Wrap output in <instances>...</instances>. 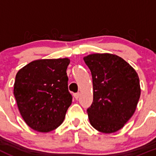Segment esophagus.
Wrapping results in <instances>:
<instances>
[{"instance_id":"1","label":"esophagus","mask_w":156,"mask_h":156,"mask_svg":"<svg viewBox=\"0 0 156 156\" xmlns=\"http://www.w3.org/2000/svg\"><path fill=\"white\" fill-rule=\"evenodd\" d=\"M80 97V93L78 92V93H75V94H74V97H75L76 100H78V98H79Z\"/></svg>"}]
</instances>
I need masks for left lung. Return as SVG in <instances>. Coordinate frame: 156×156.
Instances as JSON below:
<instances>
[{
	"instance_id": "left-lung-1",
	"label": "left lung",
	"mask_w": 156,
	"mask_h": 156,
	"mask_svg": "<svg viewBox=\"0 0 156 156\" xmlns=\"http://www.w3.org/2000/svg\"><path fill=\"white\" fill-rule=\"evenodd\" d=\"M92 75L94 100L87 109L90 125L98 131H118L132 117L140 97L137 73L122 58L95 53L84 58Z\"/></svg>"
}]
</instances>
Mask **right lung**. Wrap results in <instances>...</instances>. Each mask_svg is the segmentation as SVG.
I'll use <instances>...</instances> for the list:
<instances>
[{
    "mask_svg": "<svg viewBox=\"0 0 156 156\" xmlns=\"http://www.w3.org/2000/svg\"><path fill=\"white\" fill-rule=\"evenodd\" d=\"M64 59L33 61L17 72L13 94L26 123L33 130L50 132L63 122L72 96L68 89Z\"/></svg>",
    "mask_w": 156,
    "mask_h": 156,
    "instance_id": "add662e5",
    "label": "right lung"
}]
</instances>
